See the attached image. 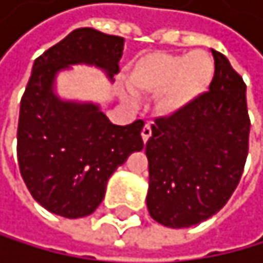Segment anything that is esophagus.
<instances>
[{"instance_id":"1","label":"esophagus","mask_w":263,"mask_h":263,"mask_svg":"<svg viewBox=\"0 0 263 263\" xmlns=\"http://www.w3.org/2000/svg\"><path fill=\"white\" fill-rule=\"evenodd\" d=\"M149 137H151V124L148 123V124H145L143 129H142V139H143V142L146 143Z\"/></svg>"}]
</instances>
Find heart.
<instances>
[{"label":"heart","mask_w":263,"mask_h":263,"mask_svg":"<svg viewBox=\"0 0 263 263\" xmlns=\"http://www.w3.org/2000/svg\"><path fill=\"white\" fill-rule=\"evenodd\" d=\"M215 74V58L206 52H156L134 64L127 82L137 93L155 95V108L159 115L174 117L208 91Z\"/></svg>","instance_id":"heart-1"}]
</instances>
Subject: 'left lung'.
<instances>
[{"instance_id":"left-lung-1","label":"left lung","mask_w":263,"mask_h":263,"mask_svg":"<svg viewBox=\"0 0 263 263\" xmlns=\"http://www.w3.org/2000/svg\"><path fill=\"white\" fill-rule=\"evenodd\" d=\"M216 74L194 105L156 118L146 142L149 216L172 229L196 226L227 203L249 148L246 85L229 60L211 50Z\"/></svg>"}]
</instances>
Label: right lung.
I'll use <instances>...</instances> for the list:
<instances>
[{
  "label": "right lung",
  "instance_id": "1",
  "mask_svg": "<svg viewBox=\"0 0 263 263\" xmlns=\"http://www.w3.org/2000/svg\"><path fill=\"white\" fill-rule=\"evenodd\" d=\"M124 39L79 28L36 58L20 102L17 156L34 200L55 215H91L118 165L143 148V121L117 126L99 105L61 101L53 82L70 64H93L112 80L120 72Z\"/></svg>",
  "mask_w": 263,
  "mask_h": 263
}]
</instances>
